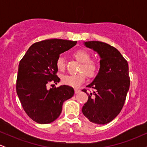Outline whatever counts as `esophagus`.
<instances>
[{
  "label": "esophagus",
  "instance_id": "obj_1",
  "mask_svg": "<svg viewBox=\"0 0 147 147\" xmlns=\"http://www.w3.org/2000/svg\"><path fill=\"white\" fill-rule=\"evenodd\" d=\"M80 90H79V89H75V94H77V93H79V92H80Z\"/></svg>",
  "mask_w": 147,
  "mask_h": 147
}]
</instances>
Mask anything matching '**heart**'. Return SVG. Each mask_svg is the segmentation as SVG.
<instances>
[{"label": "heart", "mask_w": 147, "mask_h": 147, "mask_svg": "<svg viewBox=\"0 0 147 147\" xmlns=\"http://www.w3.org/2000/svg\"><path fill=\"white\" fill-rule=\"evenodd\" d=\"M73 55L76 59L82 63L79 70L81 72L75 75L63 76L62 77V82L69 86L77 88L85 82L86 78V74L90 77H93L97 75L98 71V64L95 61L90 60V53L84 49H79L76 50L74 52ZM56 66L59 71L63 72L65 70V63L63 57H59L57 59Z\"/></svg>", "instance_id": "b5f03b06"}]
</instances>
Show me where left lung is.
<instances>
[{"label":"left lung","instance_id":"8db88e82","mask_svg":"<svg viewBox=\"0 0 147 147\" xmlns=\"http://www.w3.org/2000/svg\"><path fill=\"white\" fill-rule=\"evenodd\" d=\"M84 45L100 57V68L92 83L86 87L92 92L88 95L82 113L91 122L106 124L122 111L130 86L128 62L114 47L101 41H86Z\"/></svg>","mask_w":147,"mask_h":147}]
</instances>
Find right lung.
Instances as JSON below:
<instances>
[{"instance_id": "right-lung-1", "label": "right lung", "mask_w": 147, "mask_h": 147, "mask_svg": "<svg viewBox=\"0 0 147 147\" xmlns=\"http://www.w3.org/2000/svg\"><path fill=\"white\" fill-rule=\"evenodd\" d=\"M77 41L52 38L34 43L18 65L16 93L25 112L39 124L51 123L60 115L63 102L74 95V89L63 85L48 89L50 82L57 84L56 62L61 53Z\"/></svg>"}]
</instances>
